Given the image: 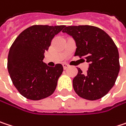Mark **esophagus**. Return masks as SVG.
Segmentation results:
<instances>
[{
    "label": "esophagus",
    "instance_id": "1",
    "mask_svg": "<svg viewBox=\"0 0 126 126\" xmlns=\"http://www.w3.org/2000/svg\"><path fill=\"white\" fill-rule=\"evenodd\" d=\"M63 69H64V70H65V69H67V68L68 67V64H66V63H63Z\"/></svg>",
    "mask_w": 126,
    "mask_h": 126
}]
</instances>
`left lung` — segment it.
Wrapping results in <instances>:
<instances>
[{
  "label": "left lung",
  "instance_id": "1",
  "mask_svg": "<svg viewBox=\"0 0 126 126\" xmlns=\"http://www.w3.org/2000/svg\"><path fill=\"white\" fill-rule=\"evenodd\" d=\"M63 32L76 41L75 56L84 58L90 63L85 74L78 68V74L73 79L76 93L88 100L103 97L114 86L120 71L116 45L105 31L94 26H68Z\"/></svg>",
  "mask_w": 126,
  "mask_h": 126
}]
</instances>
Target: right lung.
<instances>
[{
    "instance_id": "add662e5",
    "label": "right lung",
    "mask_w": 126,
    "mask_h": 126,
    "mask_svg": "<svg viewBox=\"0 0 126 126\" xmlns=\"http://www.w3.org/2000/svg\"><path fill=\"white\" fill-rule=\"evenodd\" d=\"M65 27L33 25L24 30L11 46L7 67L14 85L23 97L40 100L55 92L63 65L49 67L42 60L52 38Z\"/></svg>"
}]
</instances>
